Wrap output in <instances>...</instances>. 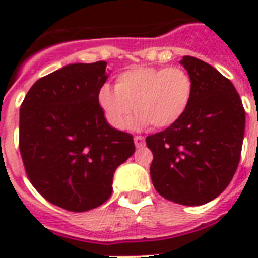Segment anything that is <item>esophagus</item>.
Wrapping results in <instances>:
<instances>
[{
	"mask_svg": "<svg viewBox=\"0 0 258 258\" xmlns=\"http://www.w3.org/2000/svg\"><path fill=\"white\" fill-rule=\"evenodd\" d=\"M134 143L137 146L138 149H142V147H145L146 142H145V138L143 137H135L134 138Z\"/></svg>",
	"mask_w": 258,
	"mask_h": 258,
	"instance_id": "obj_1",
	"label": "esophagus"
}]
</instances>
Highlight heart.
<instances>
[{"instance_id": "1", "label": "heart", "mask_w": 258, "mask_h": 258, "mask_svg": "<svg viewBox=\"0 0 258 258\" xmlns=\"http://www.w3.org/2000/svg\"><path fill=\"white\" fill-rule=\"evenodd\" d=\"M192 96V80L179 67H137L120 74L115 88L103 86L99 104L115 128H124L133 109L135 124L167 128L183 116Z\"/></svg>"}]
</instances>
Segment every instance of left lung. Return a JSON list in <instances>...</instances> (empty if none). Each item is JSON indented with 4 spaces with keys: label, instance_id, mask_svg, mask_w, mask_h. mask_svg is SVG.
Instances as JSON below:
<instances>
[{
    "label": "left lung",
    "instance_id": "obj_1",
    "mask_svg": "<svg viewBox=\"0 0 258 258\" xmlns=\"http://www.w3.org/2000/svg\"><path fill=\"white\" fill-rule=\"evenodd\" d=\"M192 96L175 124L146 138L154 159L150 175L166 200L204 205L230 183L241 157L245 109L232 82L208 62L183 56Z\"/></svg>",
    "mask_w": 258,
    "mask_h": 258
}]
</instances>
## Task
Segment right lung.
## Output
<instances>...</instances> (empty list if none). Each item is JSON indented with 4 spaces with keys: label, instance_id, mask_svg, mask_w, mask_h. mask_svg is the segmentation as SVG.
<instances>
[{
    "label": "right lung",
    "instance_id": "1",
    "mask_svg": "<svg viewBox=\"0 0 258 258\" xmlns=\"http://www.w3.org/2000/svg\"><path fill=\"white\" fill-rule=\"evenodd\" d=\"M107 62L68 64L34 83L20 108L26 175L50 204L87 212L112 192L115 170L135 151L133 135L107 123L99 91Z\"/></svg>",
    "mask_w": 258,
    "mask_h": 258
}]
</instances>
